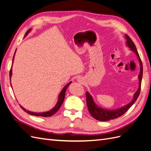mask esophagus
<instances>
[{
    "label": "esophagus",
    "instance_id": "esophagus-1",
    "mask_svg": "<svg viewBox=\"0 0 151 151\" xmlns=\"http://www.w3.org/2000/svg\"><path fill=\"white\" fill-rule=\"evenodd\" d=\"M77 82L78 83H81V84H83L84 83V79L83 77H78V79H77Z\"/></svg>",
    "mask_w": 151,
    "mask_h": 151
}]
</instances>
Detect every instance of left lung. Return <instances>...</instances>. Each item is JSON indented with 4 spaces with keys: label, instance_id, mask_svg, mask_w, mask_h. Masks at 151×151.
<instances>
[{
    "label": "left lung",
    "instance_id": "8db88e82",
    "mask_svg": "<svg viewBox=\"0 0 151 151\" xmlns=\"http://www.w3.org/2000/svg\"><path fill=\"white\" fill-rule=\"evenodd\" d=\"M125 37L126 39V45L130 48L131 51L133 52L136 54L137 57L138 58V60L140 64V72L138 76L139 79V88L137 90L136 92L134 94L133 99L132 101L128 103L125 106H122L120 108H116L115 109H104L101 107H99V106L95 103L94 99L89 92L86 93V102H87V106L88 108V110L93 118H94L96 120L99 121H109L110 120H113L120 117V116L123 115L129 109L132 105L134 104L136 101L137 99L138 98L140 91V86H141V82L142 78V74H143V67H142V63L140 60V58L139 57V55L138 53L137 50L136 48V47L132 40L130 39L129 36L127 35H125Z\"/></svg>",
    "mask_w": 151,
    "mask_h": 151
}]
</instances>
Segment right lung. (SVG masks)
<instances>
[{
	"mask_svg": "<svg viewBox=\"0 0 151 151\" xmlns=\"http://www.w3.org/2000/svg\"><path fill=\"white\" fill-rule=\"evenodd\" d=\"M31 31V29H29V30H28V31L26 32L24 38H25L26 36L28 35V33H29V32ZM16 51L14 52V55L13 56V58H12V63H13V62H14V56H15V54H16ZM12 67L11 68L10 70V72H9V77H10V82H11V76H12ZM72 82H70V83H68L64 88H63L62 89V90L61 91V92L60 93V94H59V96H58V101L57 102V104H55V106L52 109H50V111H46V112H42V113H34V112H31V111H28L26 110V109H24L23 107H22V106H20L21 108L23 109V110L24 111H26V113H28V114H29V115H35V116H44V117H48V116H51L52 115H53L55 113L58 109L59 108H60V106H62V104L63 102V101H64V98H65V91L67 90V89L68 88V86H69L70 84H71ZM11 87H12V85L11 84Z\"/></svg>",
	"mask_w": 151,
	"mask_h": 151,
	"instance_id": "obj_1",
	"label": "right lung"
}]
</instances>
